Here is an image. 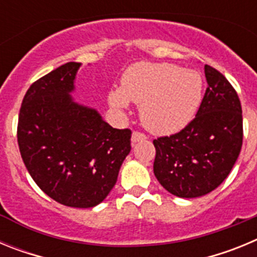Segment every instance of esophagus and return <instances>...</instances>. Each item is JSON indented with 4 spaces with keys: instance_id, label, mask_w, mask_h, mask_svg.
<instances>
[{
    "instance_id": "1",
    "label": "esophagus",
    "mask_w": 257,
    "mask_h": 257,
    "mask_svg": "<svg viewBox=\"0 0 257 257\" xmlns=\"http://www.w3.org/2000/svg\"><path fill=\"white\" fill-rule=\"evenodd\" d=\"M147 139V135L143 133H139V131H134L133 136H131V142L133 143H138V142H142V140Z\"/></svg>"
}]
</instances>
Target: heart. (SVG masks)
<instances>
[{
    "mask_svg": "<svg viewBox=\"0 0 257 257\" xmlns=\"http://www.w3.org/2000/svg\"><path fill=\"white\" fill-rule=\"evenodd\" d=\"M203 97L198 72L169 63H135L124 70L121 86L109 94V104L123 109L140 104V118L156 134H174L196 115Z\"/></svg>",
    "mask_w": 257,
    "mask_h": 257,
    "instance_id": "b5f03b06",
    "label": "heart"
}]
</instances>
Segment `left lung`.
<instances>
[{"instance_id": "obj_1", "label": "left lung", "mask_w": 257, "mask_h": 257, "mask_svg": "<svg viewBox=\"0 0 257 257\" xmlns=\"http://www.w3.org/2000/svg\"><path fill=\"white\" fill-rule=\"evenodd\" d=\"M207 88L196 117L183 130L153 140V171L167 192L196 198L216 189L230 174L243 140V119L234 87L205 65Z\"/></svg>"}]
</instances>
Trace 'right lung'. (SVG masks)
<instances>
[{"label": "right lung", "instance_id": "right-lung-1", "mask_svg": "<svg viewBox=\"0 0 257 257\" xmlns=\"http://www.w3.org/2000/svg\"><path fill=\"white\" fill-rule=\"evenodd\" d=\"M79 65L70 61L32 83L20 106L18 144L42 192L68 207L88 208L114 187L131 130L113 128L95 109L73 101Z\"/></svg>", "mask_w": 257, "mask_h": 257}]
</instances>
